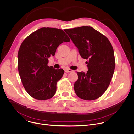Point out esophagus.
<instances>
[{
    "label": "esophagus",
    "instance_id": "1",
    "mask_svg": "<svg viewBox=\"0 0 134 134\" xmlns=\"http://www.w3.org/2000/svg\"><path fill=\"white\" fill-rule=\"evenodd\" d=\"M65 71V72H70L74 71L73 70H71V69H66Z\"/></svg>",
    "mask_w": 134,
    "mask_h": 134
}]
</instances>
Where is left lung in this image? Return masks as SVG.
I'll use <instances>...</instances> for the list:
<instances>
[{
  "label": "left lung",
  "instance_id": "left-lung-1",
  "mask_svg": "<svg viewBox=\"0 0 134 134\" xmlns=\"http://www.w3.org/2000/svg\"><path fill=\"white\" fill-rule=\"evenodd\" d=\"M86 62L88 71L77 72L74 90L85 100L99 98L108 87L115 68L112 46L107 37L91 26L64 30Z\"/></svg>",
  "mask_w": 134,
  "mask_h": 134
}]
</instances>
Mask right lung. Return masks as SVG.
Instances as JSON below:
<instances>
[{
	"label": "right lung",
	"instance_id": "add662e5",
	"mask_svg": "<svg viewBox=\"0 0 134 134\" xmlns=\"http://www.w3.org/2000/svg\"><path fill=\"white\" fill-rule=\"evenodd\" d=\"M70 39L61 29L42 27L29 35L18 52L19 75L28 94L39 100L54 96L56 84L63 76V69L49 67L48 58L54 56L57 48Z\"/></svg>",
	"mask_w": 134,
	"mask_h": 134
}]
</instances>
